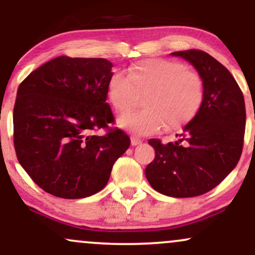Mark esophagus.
Masks as SVG:
<instances>
[{
	"label": "esophagus",
	"mask_w": 255,
	"mask_h": 255,
	"mask_svg": "<svg viewBox=\"0 0 255 255\" xmlns=\"http://www.w3.org/2000/svg\"><path fill=\"white\" fill-rule=\"evenodd\" d=\"M130 144H131V146H136V145L141 144V139H139V137H136V136H131Z\"/></svg>",
	"instance_id": "34e87169"
}]
</instances>
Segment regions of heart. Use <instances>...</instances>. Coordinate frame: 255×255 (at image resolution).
Returning <instances> with one entry per match:
<instances>
[{
	"mask_svg": "<svg viewBox=\"0 0 255 255\" xmlns=\"http://www.w3.org/2000/svg\"><path fill=\"white\" fill-rule=\"evenodd\" d=\"M114 110L125 114L145 96V109L126 114L120 127L136 134L157 133L163 127L176 129L189 122L203 103L204 84L197 72L166 58H146L131 64L128 75L115 72L107 87Z\"/></svg>",
	"mask_w": 255,
	"mask_h": 255,
	"instance_id": "b5f03b06",
	"label": "heart"
}]
</instances>
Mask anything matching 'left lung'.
<instances>
[{
    "label": "left lung",
    "mask_w": 255,
    "mask_h": 255,
    "mask_svg": "<svg viewBox=\"0 0 255 255\" xmlns=\"http://www.w3.org/2000/svg\"><path fill=\"white\" fill-rule=\"evenodd\" d=\"M172 55L195 67L203 79V103L175 141L148 140L156 156L145 175L152 188L162 194L192 198L215 188L239 163L245 137V99L231 73L207 52L191 49Z\"/></svg>",
    "instance_id": "left-lung-1"
}]
</instances>
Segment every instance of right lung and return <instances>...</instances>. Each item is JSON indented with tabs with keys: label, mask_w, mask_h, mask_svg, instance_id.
I'll return each instance as SVG.
<instances>
[{
	"label": "right lung",
	"mask_w": 255,
	"mask_h": 255,
	"mask_svg": "<svg viewBox=\"0 0 255 255\" xmlns=\"http://www.w3.org/2000/svg\"><path fill=\"white\" fill-rule=\"evenodd\" d=\"M113 63L105 58L58 56L19 85L13 111L20 165L40 188L63 199L102 191L129 147L107 103ZM104 129L106 134L95 133Z\"/></svg>",
	"instance_id": "add662e5"
}]
</instances>
